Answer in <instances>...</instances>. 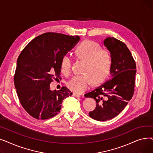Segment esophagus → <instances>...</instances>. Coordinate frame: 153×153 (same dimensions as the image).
<instances>
[{
    "label": "esophagus",
    "mask_w": 153,
    "mask_h": 153,
    "mask_svg": "<svg viewBox=\"0 0 153 153\" xmlns=\"http://www.w3.org/2000/svg\"><path fill=\"white\" fill-rule=\"evenodd\" d=\"M72 96H74V97H81V95H79L76 94H74V93L72 94Z\"/></svg>",
    "instance_id": "esophagus-1"
}]
</instances>
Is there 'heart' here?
<instances>
[{"label":"heart","instance_id":"1","mask_svg":"<svg viewBox=\"0 0 153 153\" xmlns=\"http://www.w3.org/2000/svg\"><path fill=\"white\" fill-rule=\"evenodd\" d=\"M77 59L85 61L82 76H76L68 83L69 89L75 94H81L92 84L103 82L110 74L112 61L109 52L102 50L101 46L92 40H84L74 50ZM71 59L64 55L60 62L62 73L68 76L71 73Z\"/></svg>","mask_w":153,"mask_h":153}]
</instances>
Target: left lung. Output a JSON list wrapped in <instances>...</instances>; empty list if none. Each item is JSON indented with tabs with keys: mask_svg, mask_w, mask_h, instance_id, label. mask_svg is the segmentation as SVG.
<instances>
[{
	"mask_svg": "<svg viewBox=\"0 0 153 153\" xmlns=\"http://www.w3.org/2000/svg\"><path fill=\"white\" fill-rule=\"evenodd\" d=\"M111 54V79L85 95L95 100V108L89 116L97 121H106L117 117L133 95L136 72L132 54L122 42L108 37L103 42Z\"/></svg>",
	"mask_w": 153,
	"mask_h": 153,
	"instance_id": "1",
	"label": "left lung"
}]
</instances>
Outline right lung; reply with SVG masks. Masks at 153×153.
Listing matches in <instances>:
<instances>
[{"instance_id": "right-lung-1", "label": "right lung", "mask_w": 153, "mask_h": 153, "mask_svg": "<svg viewBox=\"0 0 153 153\" xmlns=\"http://www.w3.org/2000/svg\"><path fill=\"white\" fill-rule=\"evenodd\" d=\"M79 36L48 32L34 38L20 54L14 84L21 105L38 120L57 115L62 100L72 94L66 87L50 90L53 79L60 77V62L64 55L79 42Z\"/></svg>"}]
</instances>
